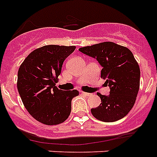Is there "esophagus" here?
<instances>
[{
    "label": "esophagus",
    "instance_id": "34e87169",
    "mask_svg": "<svg viewBox=\"0 0 157 157\" xmlns=\"http://www.w3.org/2000/svg\"><path fill=\"white\" fill-rule=\"evenodd\" d=\"M82 93L83 94V95H84V96H91V94L87 93V92H84V91H82Z\"/></svg>",
    "mask_w": 157,
    "mask_h": 157
}]
</instances>
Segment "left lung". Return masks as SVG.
<instances>
[{
	"instance_id": "1",
	"label": "left lung",
	"mask_w": 157,
	"mask_h": 157,
	"mask_svg": "<svg viewBox=\"0 0 157 157\" xmlns=\"http://www.w3.org/2000/svg\"><path fill=\"white\" fill-rule=\"evenodd\" d=\"M78 50L98 61L103 67L101 78L110 87L109 96L97 93L101 103L91 109V114L106 122L124 117L135 105L140 83V66L131 51L113 42H102Z\"/></svg>"
}]
</instances>
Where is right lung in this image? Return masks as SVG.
<instances>
[{
    "label": "right lung",
    "instance_id": "obj_1",
    "mask_svg": "<svg viewBox=\"0 0 157 157\" xmlns=\"http://www.w3.org/2000/svg\"><path fill=\"white\" fill-rule=\"evenodd\" d=\"M75 46L45 45L36 48L23 61L17 72V87L28 113L41 123L58 125L68 118L71 100L78 91L57 87L62 64Z\"/></svg>",
    "mask_w": 157,
    "mask_h": 157
}]
</instances>
